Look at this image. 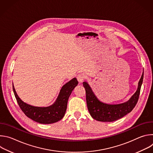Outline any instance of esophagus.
Returning <instances> with one entry per match:
<instances>
[{"label": "esophagus", "instance_id": "1", "mask_svg": "<svg viewBox=\"0 0 153 153\" xmlns=\"http://www.w3.org/2000/svg\"><path fill=\"white\" fill-rule=\"evenodd\" d=\"M86 79V76L83 73H81L77 76V80L80 83H82Z\"/></svg>", "mask_w": 153, "mask_h": 153}]
</instances>
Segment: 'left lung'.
I'll return each mask as SVG.
<instances>
[{
  "instance_id": "8db88e82",
  "label": "left lung",
  "mask_w": 153,
  "mask_h": 153,
  "mask_svg": "<svg viewBox=\"0 0 153 153\" xmlns=\"http://www.w3.org/2000/svg\"><path fill=\"white\" fill-rule=\"evenodd\" d=\"M143 79V72L139 81L137 89L135 93L128 101L118 104H110L101 102L96 97L88 82H83L86 91L87 107L91 116L100 122H113L130 113L138 101Z\"/></svg>"
}]
</instances>
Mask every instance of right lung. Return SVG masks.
Listing matches in <instances>:
<instances>
[{"instance_id": "1", "label": "right lung", "mask_w": 153, "mask_h": 153, "mask_svg": "<svg viewBox=\"0 0 153 153\" xmlns=\"http://www.w3.org/2000/svg\"><path fill=\"white\" fill-rule=\"evenodd\" d=\"M77 84L78 81L76 77L65 83L62 87L55 102L45 107L34 106L24 102L18 96L13 85V89L20 109L28 117L39 123L50 124L57 122L63 117L67 108L68 99Z\"/></svg>"}]
</instances>
